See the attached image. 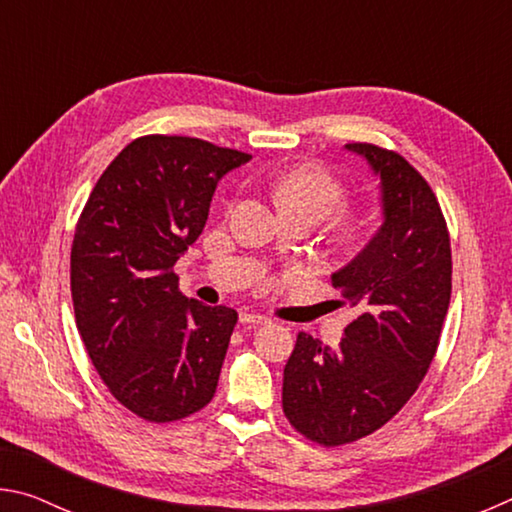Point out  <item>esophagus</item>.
I'll return each mask as SVG.
<instances>
[{
  "instance_id": "obj_1",
  "label": "esophagus",
  "mask_w": 512,
  "mask_h": 512,
  "mask_svg": "<svg viewBox=\"0 0 512 512\" xmlns=\"http://www.w3.org/2000/svg\"><path fill=\"white\" fill-rule=\"evenodd\" d=\"M239 320L246 325H264L268 323V318L264 314H259V311H241Z\"/></svg>"
}]
</instances>
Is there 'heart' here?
<instances>
[{"instance_id": "heart-1", "label": "heart", "mask_w": 512, "mask_h": 512, "mask_svg": "<svg viewBox=\"0 0 512 512\" xmlns=\"http://www.w3.org/2000/svg\"><path fill=\"white\" fill-rule=\"evenodd\" d=\"M275 196L287 214H309L325 219L343 203V187L332 173L316 164H302L275 183Z\"/></svg>"}]
</instances>
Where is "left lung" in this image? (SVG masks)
<instances>
[{"label": "left lung", "mask_w": 512, "mask_h": 512, "mask_svg": "<svg viewBox=\"0 0 512 512\" xmlns=\"http://www.w3.org/2000/svg\"><path fill=\"white\" fill-rule=\"evenodd\" d=\"M379 176L384 223L332 275L359 316L339 348L298 334L284 366L282 409L291 427L325 447L354 443L393 418L436 357L452 298V248L427 180L400 153L354 142Z\"/></svg>", "instance_id": "left-lung-1"}]
</instances>
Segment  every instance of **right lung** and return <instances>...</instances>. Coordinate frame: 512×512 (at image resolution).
I'll list each match as a JSON object with an SVG mask.
<instances>
[{
  "instance_id": "right-lung-1",
  "label": "right lung",
  "mask_w": 512,
  "mask_h": 512,
  "mask_svg": "<svg viewBox=\"0 0 512 512\" xmlns=\"http://www.w3.org/2000/svg\"><path fill=\"white\" fill-rule=\"evenodd\" d=\"M248 160L198 137H137L76 223V327L108 391L146 422L183 420L216 393L239 316L185 298L173 266L203 232L219 180Z\"/></svg>"
}]
</instances>
